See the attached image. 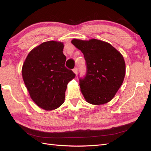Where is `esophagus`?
Returning a JSON list of instances; mask_svg holds the SVG:
<instances>
[{
	"label": "esophagus",
	"instance_id": "esophagus-1",
	"mask_svg": "<svg viewBox=\"0 0 151 151\" xmlns=\"http://www.w3.org/2000/svg\"><path fill=\"white\" fill-rule=\"evenodd\" d=\"M73 72H74V74H77V72H78V68H77V67H75V68H74V69H73Z\"/></svg>",
	"mask_w": 151,
	"mask_h": 151
}]
</instances>
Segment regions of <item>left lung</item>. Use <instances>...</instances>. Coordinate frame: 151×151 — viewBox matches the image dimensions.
Here are the masks:
<instances>
[{
	"instance_id": "obj_1",
	"label": "left lung",
	"mask_w": 151,
	"mask_h": 151,
	"mask_svg": "<svg viewBox=\"0 0 151 151\" xmlns=\"http://www.w3.org/2000/svg\"><path fill=\"white\" fill-rule=\"evenodd\" d=\"M71 42L83 52L86 60V76L79 78V85L86 101L96 105L110 101L125 77L122 55L109 43L96 39H74Z\"/></svg>"
}]
</instances>
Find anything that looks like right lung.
Returning <instances> with one entry per match:
<instances>
[{
    "label": "right lung",
    "instance_id": "right-lung-1",
    "mask_svg": "<svg viewBox=\"0 0 151 151\" xmlns=\"http://www.w3.org/2000/svg\"><path fill=\"white\" fill-rule=\"evenodd\" d=\"M63 44L49 41L33 49L22 68V75L33 101L45 110L63 104L68 82L76 74L65 67Z\"/></svg>",
    "mask_w": 151,
    "mask_h": 151
}]
</instances>
